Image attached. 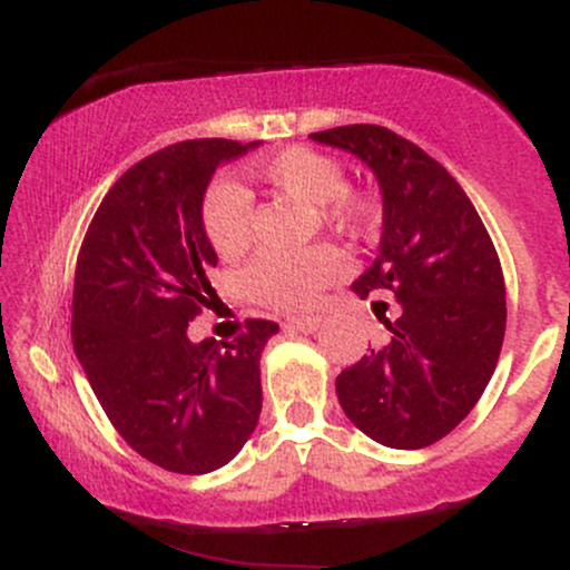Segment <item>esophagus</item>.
<instances>
[{"label": "esophagus", "instance_id": "esophagus-1", "mask_svg": "<svg viewBox=\"0 0 570 570\" xmlns=\"http://www.w3.org/2000/svg\"><path fill=\"white\" fill-rule=\"evenodd\" d=\"M286 326H289V330L305 332V335H313V332L322 326V318L318 316H292V318H286Z\"/></svg>", "mask_w": 570, "mask_h": 570}]
</instances>
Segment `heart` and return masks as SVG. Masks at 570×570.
<instances>
[{
    "mask_svg": "<svg viewBox=\"0 0 570 570\" xmlns=\"http://www.w3.org/2000/svg\"><path fill=\"white\" fill-rule=\"evenodd\" d=\"M248 185L281 193L286 198L318 206V217L332 233L358 235L370 222V203L345 189V168L330 155L307 147H286L244 166ZM254 208L240 187L219 181L203 198V230L222 259H235L252 244ZM340 263L330 248H307L297 254H259L246 271L254 299L299 311L318 299L324 286L337 278Z\"/></svg>",
    "mask_w": 570,
    "mask_h": 570,
    "instance_id": "b5f03b06",
    "label": "heart"
}]
</instances>
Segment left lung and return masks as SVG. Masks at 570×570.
Masks as SVG:
<instances>
[{
    "label": "left lung",
    "mask_w": 570,
    "mask_h": 570,
    "mask_svg": "<svg viewBox=\"0 0 570 570\" xmlns=\"http://www.w3.org/2000/svg\"><path fill=\"white\" fill-rule=\"evenodd\" d=\"M313 141L356 155L383 195L375 263L353 281L389 340L337 375L340 407L370 440L421 450L448 436L480 402L507 330L493 240L461 185L417 144L381 126H340Z\"/></svg>",
    "instance_id": "left-lung-1"
}]
</instances>
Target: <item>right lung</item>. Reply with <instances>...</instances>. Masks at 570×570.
Listing matches in <instances>:
<instances>
[{
	"instance_id": "right-lung-1",
	"label": "right lung",
	"mask_w": 570,
	"mask_h": 570,
	"mask_svg": "<svg viewBox=\"0 0 570 570\" xmlns=\"http://www.w3.org/2000/svg\"><path fill=\"white\" fill-rule=\"evenodd\" d=\"M254 147L189 139L139 160L104 195L77 257L71 343L90 389L117 434L176 474L230 463L263 410L259 356L276 322L248 318L233 343L187 337L217 267L203 195Z\"/></svg>"
}]
</instances>
